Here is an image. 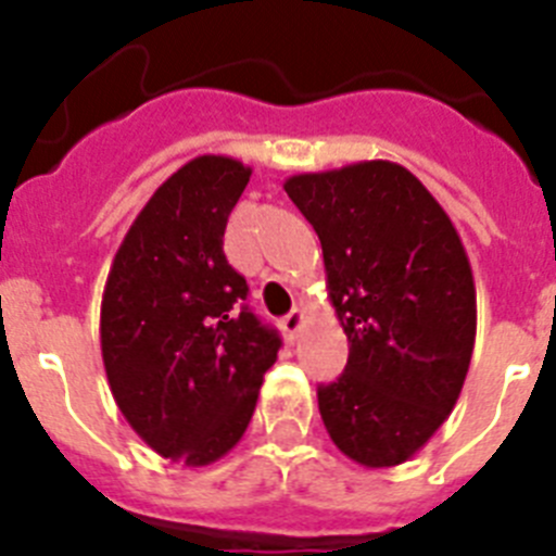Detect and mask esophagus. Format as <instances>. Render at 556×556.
I'll list each match as a JSON object with an SVG mask.
<instances>
[{
  "mask_svg": "<svg viewBox=\"0 0 556 556\" xmlns=\"http://www.w3.org/2000/svg\"><path fill=\"white\" fill-rule=\"evenodd\" d=\"M303 323H306V317H303L301 308H292V312H289L287 317H283V320H281L283 337H287L289 342H294V339H298V333H301Z\"/></svg>",
  "mask_w": 556,
  "mask_h": 556,
  "instance_id": "1",
  "label": "esophagus"
}]
</instances>
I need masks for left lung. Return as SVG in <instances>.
<instances>
[{"label":"left lung","instance_id":"8db88e82","mask_svg":"<svg viewBox=\"0 0 556 556\" xmlns=\"http://www.w3.org/2000/svg\"><path fill=\"white\" fill-rule=\"evenodd\" d=\"M323 244L328 298L348 337L345 372L317 387L348 459L392 468L448 420L476 342L468 253L443 205L406 166L358 161L283 184Z\"/></svg>","mask_w":556,"mask_h":556}]
</instances>
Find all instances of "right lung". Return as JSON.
Here are the masks:
<instances>
[{
  "label": "right lung",
  "mask_w": 556,
  "mask_h": 556,
  "mask_svg": "<svg viewBox=\"0 0 556 556\" xmlns=\"http://www.w3.org/2000/svg\"><path fill=\"white\" fill-rule=\"evenodd\" d=\"M250 166L198 155L155 189L108 273L100 342L113 401L155 454L223 459L248 429L281 337L244 306L223 236Z\"/></svg>",
  "instance_id": "1"
}]
</instances>
